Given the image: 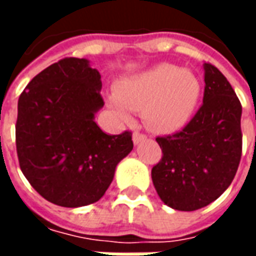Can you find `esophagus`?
Listing matches in <instances>:
<instances>
[{
    "label": "esophagus",
    "mask_w": 256,
    "mask_h": 256,
    "mask_svg": "<svg viewBox=\"0 0 256 256\" xmlns=\"http://www.w3.org/2000/svg\"><path fill=\"white\" fill-rule=\"evenodd\" d=\"M144 138H146V136H145V134L140 133V132H134L133 133L134 144H138V142H141Z\"/></svg>",
    "instance_id": "34e87169"
}]
</instances>
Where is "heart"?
Here are the masks:
<instances>
[{"mask_svg": "<svg viewBox=\"0 0 256 256\" xmlns=\"http://www.w3.org/2000/svg\"><path fill=\"white\" fill-rule=\"evenodd\" d=\"M200 96V80L190 71L159 64L124 79L111 106L124 119L130 110L142 111L146 124L158 132L181 128L192 116Z\"/></svg>", "mask_w": 256, "mask_h": 256, "instance_id": "heart-1", "label": "heart"}]
</instances>
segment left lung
Instances as JSON below:
<instances>
[{
	"label": "left lung",
	"mask_w": 256,
	"mask_h": 256,
	"mask_svg": "<svg viewBox=\"0 0 256 256\" xmlns=\"http://www.w3.org/2000/svg\"><path fill=\"white\" fill-rule=\"evenodd\" d=\"M203 104L174 134L156 137L162 159L152 167L159 198L180 211L203 208L220 198L242 159V104L218 68L204 63Z\"/></svg>",
	"instance_id": "8db88e82"
}]
</instances>
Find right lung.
Listing matches in <instances>:
<instances>
[{
	"label": "right lung",
	"mask_w": 256,
	"mask_h": 256,
	"mask_svg": "<svg viewBox=\"0 0 256 256\" xmlns=\"http://www.w3.org/2000/svg\"><path fill=\"white\" fill-rule=\"evenodd\" d=\"M101 75L86 58H66L31 79L20 94L16 150L22 172L48 202L82 207L98 202L115 168L133 150L132 132L104 133Z\"/></svg>",
	"instance_id": "right-lung-1"
}]
</instances>
